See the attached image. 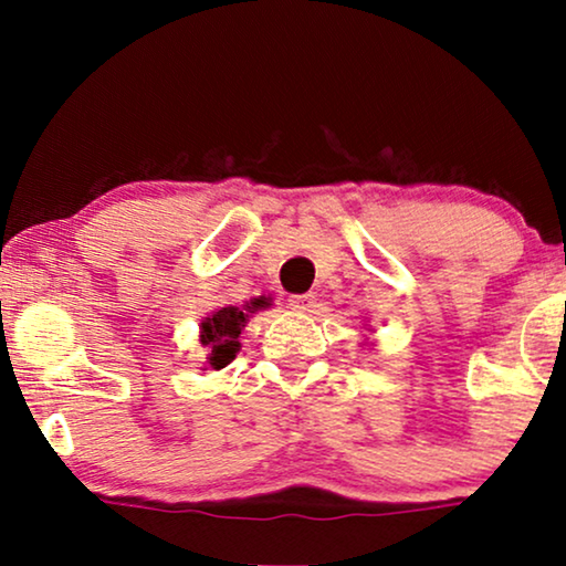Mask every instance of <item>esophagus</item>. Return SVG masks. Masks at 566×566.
I'll use <instances>...</instances> for the list:
<instances>
[{"mask_svg": "<svg viewBox=\"0 0 566 566\" xmlns=\"http://www.w3.org/2000/svg\"><path fill=\"white\" fill-rule=\"evenodd\" d=\"M289 306L293 308V312L308 314L316 308V298H314V293H296V296L289 298Z\"/></svg>", "mask_w": 566, "mask_h": 566, "instance_id": "1", "label": "esophagus"}]
</instances>
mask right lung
<instances>
[{
	"label": "right lung",
	"instance_id": "add662e5",
	"mask_svg": "<svg viewBox=\"0 0 566 566\" xmlns=\"http://www.w3.org/2000/svg\"><path fill=\"white\" fill-rule=\"evenodd\" d=\"M270 298L260 296L242 306H221L216 308L211 316L200 322V345L208 347V366L211 368H227L239 353V335H242L250 314L268 308Z\"/></svg>",
	"mask_w": 566,
	"mask_h": 566
}]
</instances>
